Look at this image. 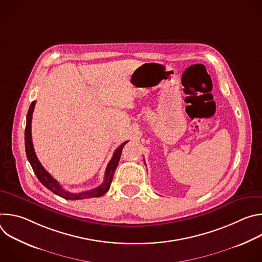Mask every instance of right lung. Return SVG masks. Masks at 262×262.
Masks as SVG:
<instances>
[{
	"instance_id": "right-lung-1",
	"label": "right lung",
	"mask_w": 262,
	"mask_h": 262,
	"mask_svg": "<svg viewBox=\"0 0 262 262\" xmlns=\"http://www.w3.org/2000/svg\"><path fill=\"white\" fill-rule=\"evenodd\" d=\"M35 103H36V101H33L31 103L29 111H28V114H27V124H26V129H25V146H26V155H27L28 161L30 162L37 178H38L39 181L51 192H53L54 194H56L64 199H67V200H82V199L100 197V196L104 195L108 191L111 182H112V180H113V176H114L115 170L118 166L123 146L128 141L122 143L115 150L113 158H112V160L108 162V164L106 166L105 173H104V180L99 186H97V188H95L93 190L82 192V193L67 192L59 184V182L42 167V165L40 164V162L38 161V159H37V157L35 155L33 143H32V134H31L32 115H33V111L35 107Z\"/></svg>"
}]
</instances>
